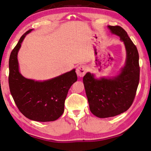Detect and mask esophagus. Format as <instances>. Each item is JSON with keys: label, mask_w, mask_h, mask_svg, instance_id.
<instances>
[{"label": "esophagus", "mask_w": 151, "mask_h": 151, "mask_svg": "<svg viewBox=\"0 0 151 151\" xmlns=\"http://www.w3.org/2000/svg\"><path fill=\"white\" fill-rule=\"evenodd\" d=\"M86 70H87V69H86V67L85 65H80L77 67V69L76 70V73L77 74V75L80 77H82L83 76H84V75L86 73Z\"/></svg>", "instance_id": "1"}]
</instances>
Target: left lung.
Segmentation results:
<instances>
[{"mask_svg": "<svg viewBox=\"0 0 151 151\" xmlns=\"http://www.w3.org/2000/svg\"><path fill=\"white\" fill-rule=\"evenodd\" d=\"M107 27L124 43L126 60L114 76L97 78L88 72L83 78L89 109L99 118L114 117L126 111L132 104L139 81V54L135 45L123 28Z\"/></svg>", "mask_w": 151, "mask_h": 151, "instance_id": "left-lung-1", "label": "left lung"}]
</instances>
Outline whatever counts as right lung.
<instances>
[{"instance_id": "obj_1", "label": "right lung", "mask_w": 151, "mask_h": 151, "mask_svg": "<svg viewBox=\"0 0 151 151\" xmlns=\"http://www.w3.org/2000/svg\"><path fill=\"white\" fill-rule=\"evenodd\" d=\"M21 37L9 60V86L13 99L21 113L30 120L40 122L58 119L64 111V102L73 83L77 81L75 69L45 81L25 78L19 70L17 55L27 34Z\"/></svg>"}]
</instances>
